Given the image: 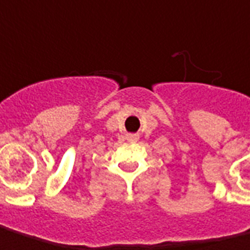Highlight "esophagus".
<instances>
[{"label":"esophagus","mask_w":250,"mask_h":250,"mask_svg":"<svg viewBox=\"0 0 250 250\" xmlns=\"http://www.w3.org/2000/svg\"><path fill=\"white\" fill-rule=\"evenodd\" d=\"M137 139H139V135H128L129 142H137Z\"/></svg>","instance_id":"1"}]
</instances>
